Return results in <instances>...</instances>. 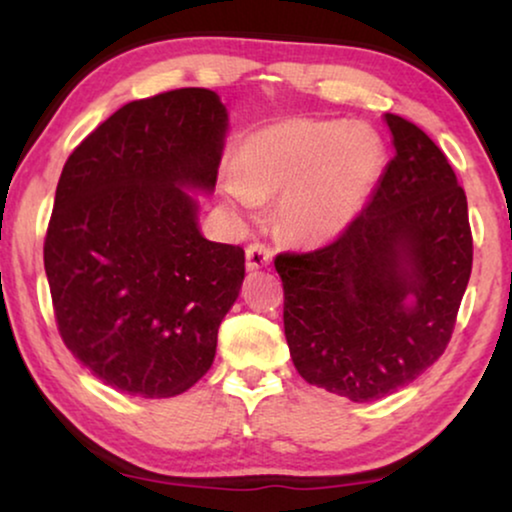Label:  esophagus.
<instances>
[{
  "instance_id": "obj_1",
  "label": "esophagus",
  "mask_w": 512,
  "mask_h": 512,
  "mask_svg": "<svg viewBox=\"0 0 512 512\" xmlns=\"http://www.w3.org/2000/svg\"><path fill=\"white\" fill-rule=\"evenodd\" d=\"M272 254L270 249L261 242H251L247 247V270H261L265 265H270Z\"/></svg>"
}]
</instances>
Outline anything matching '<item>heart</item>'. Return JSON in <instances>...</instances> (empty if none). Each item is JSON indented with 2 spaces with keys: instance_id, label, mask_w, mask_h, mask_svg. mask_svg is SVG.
<instances>
[{
  "instance_id": "heart-1",
  "label": "heart",
  "mask_w": 512,
  "mask_h": 512,
  "mask_svg": "<svg viewBox=\"0 0 512 512\" xmlns=\"http://www.w3.org/2000/svg\"><path fill=\"white\" fill-rule=\"evenodd\" d=\"M382 163L380 137L363 125L284 118L242 139L223 191L247 209L282 195L279 230L298 242H324L359 214Z\"/></svg>"
}]
</instances>
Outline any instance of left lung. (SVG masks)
Listing matches in <instances>:
<instances>
[{
    "mask_svg": "<svg viewBox=\"0 0 512 512\" xmlns=\"http://www.w3.org/2000/svg\"><path fill=\"white\" fill-rule=\"evenodd\" d=\"M387 123L396 156L366 209L324 247L275 258L293 366L354 403L408 387L443 356L473 268L450 160L415 123Z\"/></svg>",
    "mask_w": 512,
    "mask_h": 512,
    "instance_id": "obj_1",
    "label": "left lung"
}]
</instances>
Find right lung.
<instances>
[{
  "instance_id": "obj_1",
  "label": "right lung",
  "mask_w": 512,
  "mask_h": 512,
  "mask_svg": "<svg viewBox=\"0 0 512 512\" xmlns=\"http://www.w3.org/2000/svg\"><path fill=\"white\" fill-rule=\"evenodd\" d=\"M214 90L123 104L62 167L44 268L65 347L123 394L170 398L212 366L244 249L209 242L184 188L212 191L226 135Z\"/></svg>"
}]
</instances>
